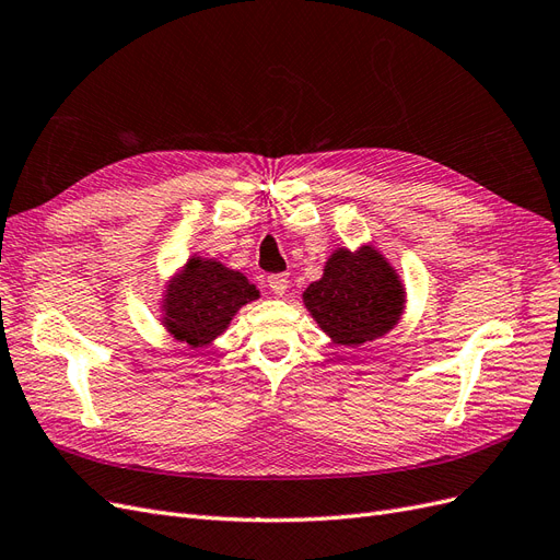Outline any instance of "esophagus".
I'll return each instance as SVG.
<instances>
[{
	"label": "esophagus",
	"mask_w": 560,
	"mask_h": 560,
	"mask_svg": "<svg viewBox=\"0 0 560 560\" xmlns=\"http://www.w3.org/2000/svg\"><path fill=\"white\" fill-rule=\"evenodd\" d=\"M268 287H270V292H273V294L284 296L287 287H290V278H287L284 273H273V276H268Z\"/></svg>",
	"instance_id": "1"
}]
</instances>
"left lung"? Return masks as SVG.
<instances>
[{"label":"left lung","instance_id":"left-lung-1","mask_svg":"<svg viewBox=\"0 0 560 560\" xmlns=\"http://www.w3.org/2000/svg\"><path fill=\"white\" fill-rule=\"evenodd\" d=\"M303 301L336 343L362 346L397 325L404 290L376 249H338Z\"/></svg>","mask_w":560,"mask_h":560}]
</instances>
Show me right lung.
I'll return each instance as SVG.
<instances>
[{"label": "right lung", "mask_w": 560, "mask_h": 560, "mask_svg": "<svg viewBox=\"0 0 560 560\" xmlns=\"http://www.w3.org/2000/svg\"><path fill=\"white\" fill-rule=\"evenodd\" d=\"M259 290L219 261L191 259L165 296V325L179 341L198 348L222 334L231 317Z\"/></svg>", "instance_id": "right-lung-1"}]
</instances>
